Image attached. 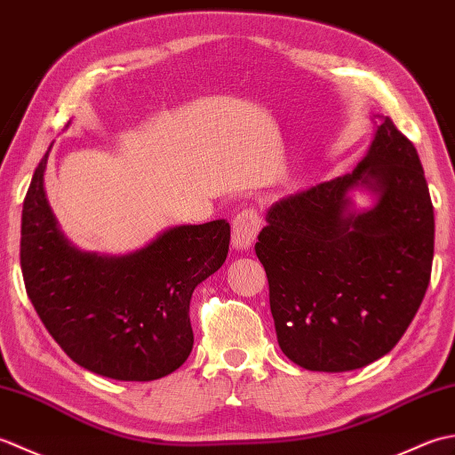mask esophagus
<instances>
[{
	"mask_svg": "<svg viewBox=\"0 0 455 455\" xmlns=\"http://www.w3.org/2000/svg\"><path fill=\"white\" fill-rule=\"evenodd\" d=\"M259 225H262V219H259V212L256 209L240 211L233 220V246L236 250H248L254 244Z\"/></svg>",
	"mask_w": 455,
	"mask_h": 455,
	"instance_id": "34e87169",
	"label": "esophagus"
}]
</instances>
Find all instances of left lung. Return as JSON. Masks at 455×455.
Instances as JSON below:
<instances>
[{"label":"left lung","mask_w":455,"mask_h":455,"mask_svg":"<svg viewBox=\"0 0 455 455\" xmlns=\"http://www.w3.org/2000/svg\"><path fill=\"white\" fill-rule=\"evenodd\" d=\"M376 196L351 209L349 191ZM256 243L277 342L311 371H352L391 352L428 289L434 209L414 144L381 117L352 173L267 209Z\"/></svg>","instance_id":"1"}]
</instances>
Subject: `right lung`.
<instances>
[{"mask_svg": "<svg viewBox=\"0 0 455 455\" xmlns=\"http://www.w3.org/2000/svg\"><path fill=\"white\" fill-rule=\"evenodd\" d=\"M48 152L23 201L21 272L27 295L58 346L98 375L152 381L176 371L193 347L189 301L225 264L227 220L164 230L127 256L74 248L44 196Z\"/></svg>", "mask_w": 455, "mask_h": 455, "instance_id": "obj_1", "label": "right lung"}]
</instances>
